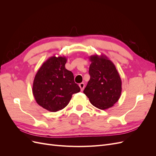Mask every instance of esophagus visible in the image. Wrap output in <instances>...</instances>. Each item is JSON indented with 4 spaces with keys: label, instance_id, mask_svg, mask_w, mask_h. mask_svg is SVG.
<instances>
[{
    "label": "esophagus",
    "instance_id": "34e87169",
    "mask_svg": "<svg viewBox=\"0 0 156 156\" xmlns=\"http://www.w3.org/2000/svg\"><path fill=\"white\" fill-rule=\"evenodd\" d=\"M79 87H80V88H81V90L83 91L84 88V83H80V84H79Z\"/></svg>",
    "mask_w": 156,
    "mask_h": 156
}]
</instances>
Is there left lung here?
Instances as JSON below:
<instances>
[{"label": "left lung", "instance_id": "8db88e82", "mask_svg": "<svg viewBox=\"0 0 156 156\" xmlns=\"http://www.w3.org/2000/svg\"><path fill=\"white\" fill-rule=\"evenodd\" d=\"M90 76L84 94L92 104L100 109L112 107L119 101L122 93L120 75L111 60L104 55L89 56Z\"/></svg>", "mask_w": 156, "mask_h": 156}]
</instances>
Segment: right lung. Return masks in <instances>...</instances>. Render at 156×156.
Segmentation results:
<instances>
[{"mask_svg":"<svg viewBox=\"0 0 156 156\" xmlns=\"http://www.w3.org/2000/svg\"><path fill=\"white\" fill-rule=\"evenodd\" d=\"M66 56H53L37 70L32 84V93L40 106L51 112L66 107L73 94L80 92L73 74L66 69Z\"/></svg>","mask_w":156,"mask_h":156,"instance_id":"1","label":"right lung"}]
</instances>
